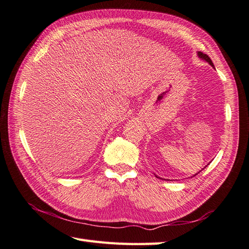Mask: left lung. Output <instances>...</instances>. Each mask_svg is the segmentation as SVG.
Wrapping results in <instances>:
<instances>
[{"mask_svg": "<svg viewBox=\"0 0 249 249\" xmlns=\"http://www.w3.org/2000/svg\"><path fill=\"white\" fill-rule=\"evenodd\" d=\"M198 55L201 57V59H203V60H205L206 62H208L209 63V64L211 65V66H213L214 67V64H213V62H212V60H211L210 59V56L208 55V54H205V53H203V52H201V51H199L198 52ZM198 174V173H197ZM195 176H196V174H195ZM194 176V177H195Z\"/></svg>", "mask_w": 249, "mask_h": 249, "instance_id": "obj_1", "label": "left lung"}]
</instances>
